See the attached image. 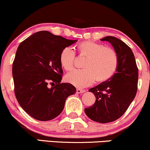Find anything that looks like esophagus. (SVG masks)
I'll return each instance as SVG.
<instances>
[{
  "mask_svg": "<svg viewBox=\"0 0 150 150\" xmlns=\"http://www.w3.org/2000/svg\"><path fill=\"white\" fill-rule=\"evenodd\" d=\"M76 91H77V93H84L85 92V90L84 89H77V90H76Z\"/></svg>",
  "mask_w": 150,
  "mask_h": 150,
  "instance_id": "esophagus-1",
  "label": "esophagus"
}]
</instances>
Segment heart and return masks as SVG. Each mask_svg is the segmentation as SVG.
Listing matches in <instances>:
<instances>
[{
	"label": "heart",
	"instance_id": "heart-1",
	"mask_svg": "<svg viewBox=\"0 0 150 150\" xmlns=\"http://www.w3.org/2000/svg\"><path fill=\"white\" fill-rule=\"evenodd\" d=\"M79 54L85 57L83 63L84 69L74 70L66 76V80L77 88L91 85L96 79L103 82L113 76L118 67V57L112 48L91 41L79 43L77 46ZM75 54L70 47L61 50L59 55L61 66L66 70L73 67Z\"/></svg>",
	"mask_w": 150,
	"mask_h": 150
}]
</instances>
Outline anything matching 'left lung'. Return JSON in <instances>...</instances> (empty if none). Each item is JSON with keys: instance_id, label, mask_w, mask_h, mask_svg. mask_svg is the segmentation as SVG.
I'll use <instances>...</instances> for the list:
<instances>
[{"instance_id": "left-lung-1", "label": "left lung", "mask_w": 150, "mask_h": 150, "mask_svg": "<svg viewBox=\"0 0 150 150\" xmlns=\"http://www.w3.org/2000/svg\"><path fill=\"white\" fill-rule=\"evenodd\" d=\"M102 41L112 45L118 57V67L113 76L89 90L96 98L84 109L91 120L99 123L114 122L124 114L136 95L138 69L131 48L121 40L106 36Z\"/></svg>"}]
</instances>
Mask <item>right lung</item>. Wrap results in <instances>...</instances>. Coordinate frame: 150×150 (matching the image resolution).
I'll use <instances>...</instances> for the list:
<instances>
[{
	"mask_svg": "<svg viewBox=\"0 0 150 150\" xmlns=\"http://www.w3.org/2000/svg\"><path fill=\"white\" fill-rule=\"evenodd\" d=\"M46 30L37 32L20 43L12 64L14 93L27 114L49 121L61 114L66 98L76 93L70 83H60L61 50L77 42ZM50 82L56 83L49 88Z\"/></svg>",
	"mask_w": 150,
	"mask_h": 150,
	"instance_id": "obj_1",
	"label": "right lung"
}]
</instances>
